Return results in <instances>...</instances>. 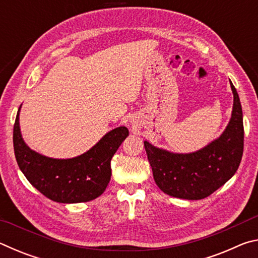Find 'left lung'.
I'll return each instance as SVG.
<instances>
[{
	"instance_id": "8db88e82",
	"label": "left lung",
	"mask_w": 258,
	"mask_h": 258,
	"mask_svg": "<svg viewBox=\"0 0 258 258\" xmlns=\"http://www.w3.org/2000/svg\"><path fill=\"white\" fill-rule=\"evenodd\" d=\"M231 89L234 102L228 127L204 149L187 155L171 154L145 141L154 178L165 194L182 199H204L237 172L243 152V121L241 103L232 83Z\"/></svg>"
}]
</instances>
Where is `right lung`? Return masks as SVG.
I'll return each instance as SVG.
<instances>
[{"mask_svg":"<svg viewBox=\"0 0 258 258\" xmlns=\"http://www.w3.org/2000/svg\"><path fill=\"white\" fill-rule=\"evenodd\" d=\"M127 135L128 130L120 126L76 158L52 159L25 145L18 112L14 126V149L21 172L46 198L63 204L84 203L98 198L106 190L111 176V158Z\"/></svg>","mask_w":258,"mask_h":258,"instance_id":"1","label":"right lung"}]
</instances>
